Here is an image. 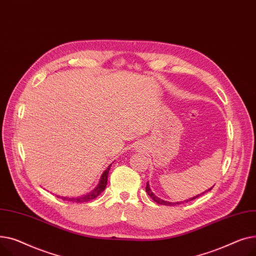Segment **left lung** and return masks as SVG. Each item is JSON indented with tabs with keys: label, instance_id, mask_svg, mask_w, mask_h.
<instances>
[{
	"label": "left lung",
	"instance_id": "8db88e82",
	"mask_svg": "<svg viewBox=\"0 0 256 256\" xmlns=\"http://www.w3.org/2000/svg\"><path fill=\"white\" fill-rule=\"evenodd\" d=\"M213 188V187H212ZM212 188H210L208 190H206V191H210V190H212ZM146 193L150 195V198H151L154 202H156L157 204H164V206H174V204H184V202H188L189 200H195L196 198H198V196H200L202 194H204V193H202V194H198V195H196V196H194V198H190V200H184V202H166V200H161V198H159L158 196H156V195L152 192V190L150 189V185H148V183H146Z\"/></svg>",
	"mask_w": 256,
	"mask_h": 256
}]
</instances>
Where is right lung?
I'll return each instance as SVG.
<instances>
[{"instance_id": "obj_1", "label": "right lung", "mask_w": 256, "mask_h": 256, "mask_svg": "<svg viewBox=\"0 0 256 256\" xmlns=\"http://www.w3.org/2000/svg\"><path fill=\"white\" fill-rule=\"evenodd\" d=\"M110 166H112V164H110V166H108L106 170H105L104 172L102 174L98 186H97L93 191H91L90 193L84 195V196H80V198H75L58 196V195H56V196L60 198H62L63 200H69V202H90V200H93L94 198H96L98 196V195H99L102 191H104L105 187H106L108 178V172H110Z\"/></svg>"}]
</instances>
